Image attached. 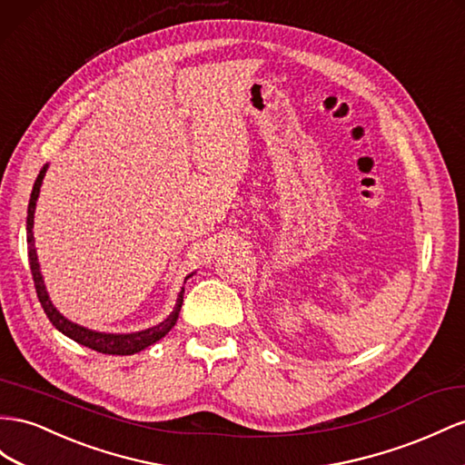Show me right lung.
Returning <instances> with one entry per match:
<instances>
[{
  "label": "right lung",
  "mask_w": 465,
  "mask_h": 465,
  "mask_svg": "<svg viewBox=\"0 0 465 465\" xmlns=\"http://www.w3.org/2000/svg\"><path fill=\"white\" fill-rule=\"evenodd\" d=\"M46 164L43 166V170L39 172L33 185V192H31V199H29V209H27V246H29V263H31V273H33V282H35V290H36V297H39L41 305L46 312L48 321L53 322L56 329L66 334L72 341H76L82 346H87L95 350V352H102V354H113V356H131L141 352V350L148 348L150 344L158 342L160 338H164L170 331L172 326L178 321L180 315V309L183 303V287L178 295V301H175V307L172 311V315L162 321L156 326H150L146 331H139V332H131V334H109V332H97V331H90L85 329V326H80L76 322L68 321L64 315H60L56 311V307L53 305V301H50L48 293H46V287L43 282V273H41V266H39V258H36V250H35V236H33V223H35V207H36V199H39L41 193V185H43V178L46 173ZM193 273L187 275V278H192ZM185 278V280H187Z\"/></svg>",
  "instance_id": "obj_1"
}]
</instances>
